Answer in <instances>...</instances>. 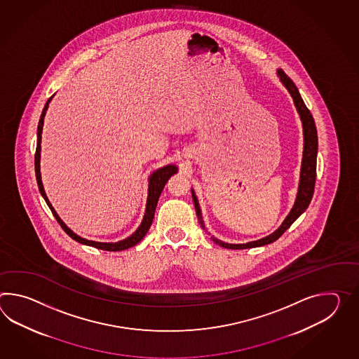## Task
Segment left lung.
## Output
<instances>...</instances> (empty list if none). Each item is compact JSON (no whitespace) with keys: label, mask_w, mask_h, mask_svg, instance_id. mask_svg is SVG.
Here are the masks:
<instances>
[{"label":"left lung","mask_w":359,"mask_h":359,"mask_svg":"<svg viewBox=\"0 0 359 359\" xmlns=\"http://www.w3.org/2000/svg\"><path fill=\"white\" fill-rule=\"evenodd\" d=\"M277 76H278L279 81L282 82V85L287 88V91L292 97L296 111L299 113V117H300L302 125H303V160H302L300 180H299V187H297V193H296L295 203L291 208V211L288 212V215L286 216V219L283 220V223L279 225L278 229L264 238L256 239V241H251L246 243H228V242H224L222 239H217L214 236H211V239L215 242L216 245L224 248L243 250V248H260V246L269 245L271 242L277 241L292 225L296 219L308 208L311 197H313V193H314V184H316V176H317V153H318V136H317L316 123L313 120L311 111L306 108L303 97L300 95V93L292 80L282 69H277ZM191 198L194 202V208H196V212L198 216L199 224H201L202 229L208 231L205 226L203 217H202V211L199 208L198 198H197L193 188H191ZM208 234H211V233H208Z\"/></svg>","instance_id":"8db88e82"}]
</instances>
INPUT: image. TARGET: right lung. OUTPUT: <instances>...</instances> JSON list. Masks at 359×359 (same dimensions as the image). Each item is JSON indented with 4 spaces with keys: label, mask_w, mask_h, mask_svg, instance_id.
I'll list each match as a JSON object with an SVG mask.
<instances>
[{
    "label": "right lung",
    "mask_w": 359,
    "mask_h": 359,
    "mask_svg": "<svg viewBox=\"0 0 359 359\" xmlns=\"http://www.w3.org/2000/svg\"><path fill=\"white\" fill-rule=\"evenodd\" d=\"M53 96H51L48 102H46V104H45V108H43V111H42L40 122H39V128H37V148H36V156H34V170H36V179H37L39 189H40L42 197L46 201V203H48V208L51 210L53 215L55 216L57 223L60 224V226L63 228L64 231H65L71 238L77 241V242H80L82 245L99 248V250H105V251H122V250H128V248L135 246V245H137V243L144 238V236L149 231L151 223H153L154 211H156V208H157V203H158L161 193L163 191V188H165V185L168 183V179L177 172V166L170 163V165H166V166H163V168L153 171L151 175H149V177H148V183H149L148 184V197H147V206H145L143 220H142V223L139 225V228H137L130 237L122 239V241H118V242H96V241L82 238L79 234H76L71 228H68L67 224L64 223L63 220L60 219V216L56 214L55 208H53V205L50 203L48 196H46V193H45V189H43V184H42V180H41V137H42L41 134H42V128H43V118H45V114H46V111H48V104L51 102Z\"/></svg>",
    "instance_id": "right-lung-1"
}]
</instances>
